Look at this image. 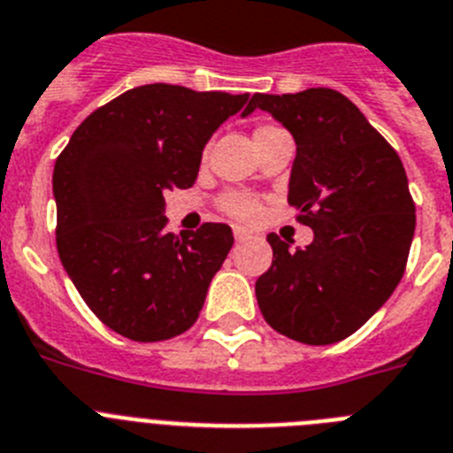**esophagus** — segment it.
I'll list each match as a JSON object with an SVG mask.
<instances>
[{
    "label": "esophagus",
    "mask_w": 453,
    "mask_h": 453,
    "mask_svg": "<svg viewBox=\"0 0 453 453\" xmlns=\"http://www.w3.org/2000/svg\"><path fill=\"white\" fill-rule=\"evenodd\" d=\"M253 237V234H250L249 230H243V227H234V239H237V242H246V239H250Z\"/></svg>",
    "instance_id": "obj_1"
}]
</instances>
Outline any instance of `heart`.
I'll return each mask as SVG.
<instances>
[{
    "label": "heart",
    "mask_w": 453,
    "mask_h": 453,
    "mask_svg": "<svg viewBox=\"0 0 453 453\" xmlns=\"http://www.w3.org/2000/svg\"><path fill=\"white\" fill-rule=\"evenodd\" d=\"M269 129H275V127H259L255 129V136L262 132H269ZM226 210L230 211L232 216H237V219H243V221H253L255 216H257L259 207L255 200L246 198V196H230V198H226Z\"/></svg>",
    "instance_id": "1"
}]
</instances>
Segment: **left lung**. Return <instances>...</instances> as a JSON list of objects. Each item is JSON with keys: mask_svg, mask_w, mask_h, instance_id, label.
<instances>
[{"mask_svg": "<svg viewBox=\"0 0 453 453\" xmlns=\"http://www.w3.org/2000/svg\"><path fill=\"white\" fill-rule=\"evenodd\" d=\"M271 116L294 136L287 200L314 239L275 234L273 262L255 282L266 324L303 344H335L383 308L406 269L415 204L399 155L349 97L333 88L255 93L242 118Z\"/></svg>", "mask_w": 453, "mask_h": 453, "instance_id": "1", "label": "left lung"}]
</instances>
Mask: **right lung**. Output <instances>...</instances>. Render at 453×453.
Instances as JSON below:
<instances>
[{"mask_svg": "<svg viewBox=\"0 0 453 453\" xmlns=\"http://www.w3.org/2000/svg\"><path fill=\"white\" fill-rule=\"evenodd\" d=\"M249 93L145 84L90 113L54 164L57 249L97 319L134 342L198 319L234 237L226 223L166 232L168 188H188L211 134Z\"/></svg>", "mask_w": 453, "mask_h": 453, "instance_id": "obj_1", "label": "right lung"}]
</instances>
